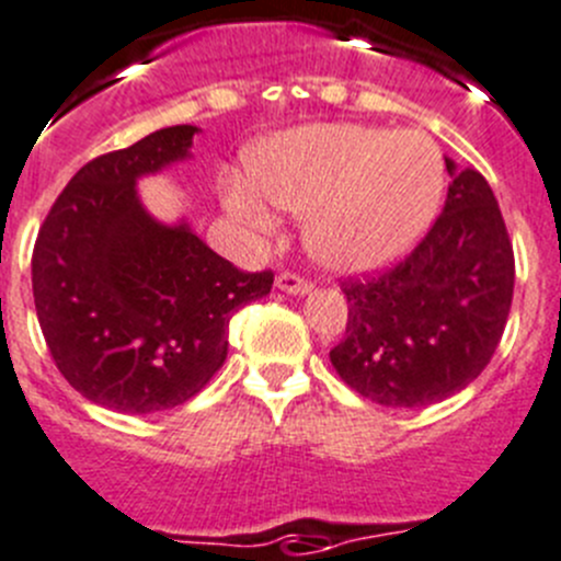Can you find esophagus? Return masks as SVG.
I'll return each instance as SVG.
<instances>
[{
    "label": "esophagus",
    "mask_w": 561,
    "mask_h": 561,
    "mask_svg": "<svg viewBox=\"0 0 561 561\" xmlns=\"http://www.w3.org/2000/svg\"><path fill=\"white\" fill-rule=\"evenodd\" d=\"M276 287L285 293H290V296H307V293L312 290L310 282L305 279V276L298 274H279V279H276Z\"/></svg>",
    "instance_id": "34e87169"
}]
</instances>
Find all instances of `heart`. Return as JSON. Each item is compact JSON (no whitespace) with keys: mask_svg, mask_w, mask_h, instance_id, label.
<instances>
[{"mask_svg":"<svg viewBox=\"0 0 561 561\" xmlns=\"http://www.w3.org/2000/svg\"><path fill=\"white\" fill-rule=\"evenodd\" d=\"M249 181L224 182V207L268 234L272 204L305 216V243L337 274L390 265L437 216L446 171L434 140L363 124H312L254 146Z\"/></svg>","mask_w":561,"mask_h":561,"instance_id":"heart-1","label":"heart"}]
</instances>
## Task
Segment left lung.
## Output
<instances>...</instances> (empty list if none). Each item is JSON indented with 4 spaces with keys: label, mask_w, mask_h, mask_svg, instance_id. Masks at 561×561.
I'll use <instances>...</instances> for the list:
<instances>
[{
    "label": "left lung",
    "mask_w": 561,
    "mask_h": 561,
    "mask_svg": "<svg viewBox=\"0 0 561 561\" xmlns=\"http://www.w3.org/2000/svg\"><path fill=\"white\" fill-rule=\"evenodd\" d=\"M446 207L399 265L348 276L345 337L334 370L381 407H428L465 390L504 334L515 254L493 187L446 160Z\"/></svg>",
    "instance_id": "1"
}]
</instances>
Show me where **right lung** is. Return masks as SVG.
Here are the masks:
<instances>
[{
	"instance_id": "right-lung-1",
	"label": "right lung",
	"mask_w": 561,
	"mask_h": 561,
	"mask_svg": "<svg viewBox=\"0 0 561 561\" xmlns=\"http://www.w3.org/2000/svg\"><path fill=\"white\" fill-rule=\"evenodd\" d=\"M191 124L82 165L33 251V296L49 354L88 401L129 415L193 399L227 359L234 310L271 293L185 221L160 224L135 182L191 157Z\"/></svg>"
}]
</instances>
